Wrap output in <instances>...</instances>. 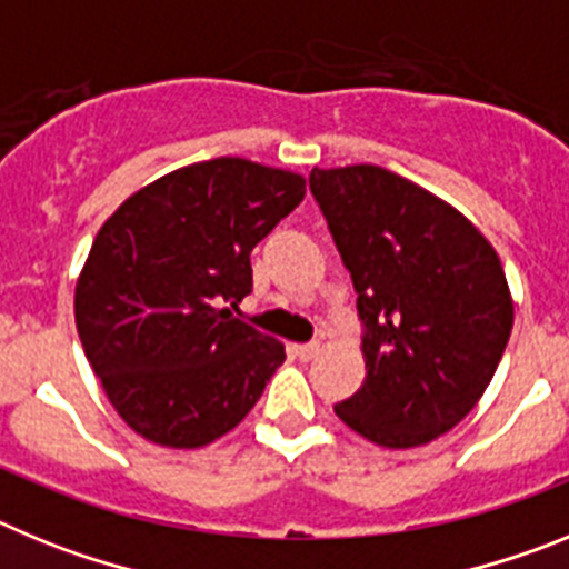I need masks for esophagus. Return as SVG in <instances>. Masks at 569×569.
Returning a JSON list of instances; mask_svg holds the SVG:
<instances>
[{"label":"esophagus","instance_id":"1","mask_svg":"<svg viewBox=\"0 0 569 569\" xmlns=\"http://www.w3.org/2000/svg\"><path fill=\"white\" fill-rule=\"evenodd\" d=\"M319 350H321V345H319V341H310V345H293V353L299 356L301 361H310V359H316V356H319Z\"/></svg>","mask_w":569,"mask_h":569}]
</instances>
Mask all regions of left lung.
I'll return each mask as SVG.
<instances>
[{
	"label": "left lung",
	"mask_w": 569,
	"mask_h": 569,
	"mask_svg": "<svg viewBox=\"0 0 569 569\" xmlns=\"http://www.w3.org/2000/svg\"><path fill=\"white\" fill-rule=\"evenodd\" d=\"M365 321V381L333 407L350 430L407 450L453 430L512 330L501 259L465 213L379 164L310 170Z\"/></svg>",
	"instance_id": "8db88e82"
}]
</instances>
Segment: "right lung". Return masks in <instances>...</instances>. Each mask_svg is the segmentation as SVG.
<instances>
[{
    "instance_id": "obj_1",
    "label": "right lung",
    "mask_w": 569,
    "mask_h": 569,
    "mask_svg": "<svg viewBox=\"0 0 569 569\" xmlns=\"http://www.w3.org/2000/svg\"><path fill=\"white\" fill-rule=\"evenodd\" d=\"M305 199V176L219 156L144 184L99 228L73 313L130 430L173 450L230 433L284 345L221 305L253 290L250 250Z\"/></svg>"
}]
</instances>
